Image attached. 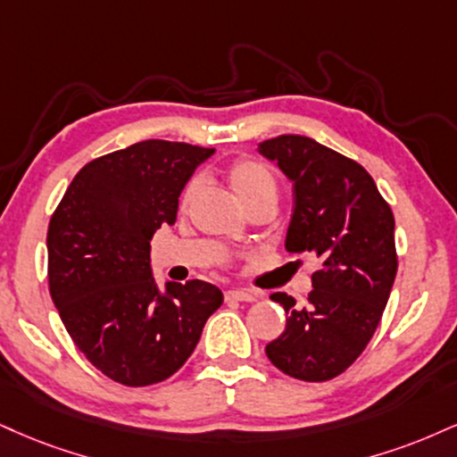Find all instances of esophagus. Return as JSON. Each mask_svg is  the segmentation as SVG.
Instances as JSON below:
<instances>
[{"instance_id":"obj_1","label":"esophagus","mask_w":457,"mask_h":457,"mask_svg":"<svg viewBox=\"0 0 457 457\" xmlns=\"http://www.w3.org/2000/svg\"><path fill=\"white\" fill-rule=\"evenodd\" d=\"M260 298V294H255V291H238V289H232V291H225V300L228 302H255Z\"/></svg>"}]
</instances>
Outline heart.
<instances>
[{
  "label": "heart",
  "instance_id": "obj_1",
  "mask_svg": "<svg viewBox=\"0 0 457 457\" xmlns=\"http://www.w3.org/2000/svg\"><path fill=\"white\" fill-rule=\"evenodd\" d=\"M225 179H228L229 187L234 189L236 197L246 208L260 204V202H277V176L270 170L268 163L255 157H240L225 168ZM197 194V180L191 179L189 183L183 187L179 197L180 211H187L194 202Z\"/></svg>",
  "mask_w": 457,
  "mask_h": 457
}]
</instances>
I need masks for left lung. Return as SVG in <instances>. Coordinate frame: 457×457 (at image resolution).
<instances>
[{"label": "left lung", "mask_w": 457, "mask_h": 457, "mask_svg": "<svg viewBox=\"0 0 457 457\" xmlns=\"http://www.w3.org/2000/svg\"><path fill=\"white\" fill-rule=\"evenodd\" d=\"M260 153L294 183L285 249L321 262L304 306L283 291L270 295L287 326L266 355L300 381H329L361 355L386 311L398 270L394 212L360 163L306 136H277Z\"/></svg>", "instance_id": "1"}]
</instances>
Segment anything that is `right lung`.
Wrapping results in <instances>:
<instances>
[{"label": "right lung", "mask_w": 457, "mask_h": 457, "mask_svg": "<svg viewBox=\"0 0 457 457\" xmlns=\"http://www.w3.org/2000/svg\"><path fill=\"white\" fill-rule=\"evenodd\" d=\"M214 148L145 140L87 163L48 223V289L70 338L108 378L145 387L194 353L221 289L151 274V240L172 225L179 195Z\"/></svg>", "instance_id": "right-lung-1"}]
</instances>
